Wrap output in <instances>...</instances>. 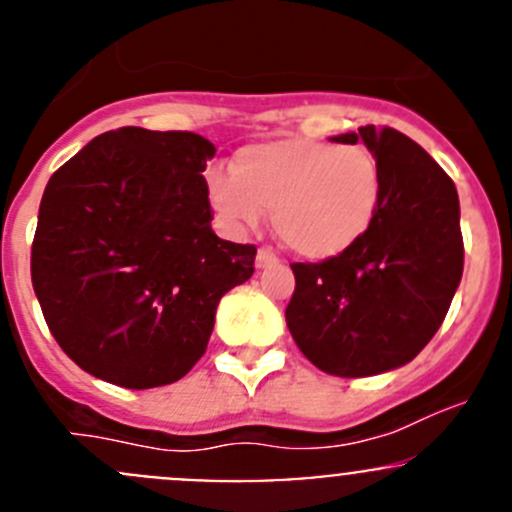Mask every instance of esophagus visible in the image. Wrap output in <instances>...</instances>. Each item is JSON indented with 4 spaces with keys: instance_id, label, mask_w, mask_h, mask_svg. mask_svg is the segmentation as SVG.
<instances>
[{
    "instance_id": "obj_1",
    "label": "esophagus",
    "mask_w": 512,
    "mask_h": 512,
    "mask_svg": "<svg viewBox=\"0 0 512 512\" xmlns=\"http://www.w3.org/2000/svg\"><path fill=\"white\" fill-rule=\"evenodd\" d=\"M275 262H280V257L275 255L272 247H260V250H257V267H270L275 265Z\"/></svg>"
}]
</instances>
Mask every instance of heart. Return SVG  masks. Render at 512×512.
I'll use <instances>...</instances> for the list:
<instances>
[{"label":"heart","instance_id":"heart-1","mask_svg":"<svg viewBox=\"0 0 512 512\" xmlns=\"http://www.w3.org/2000/svg\"><path fill=\"white\" fill-rule=\"evenodd\" d=\"M208 185L223 218L255 227L267 210L277 237L307 260H329L354 247L381 205L379 160L361 143H257L237 153L232 173L213 170Z\"/></svg>","mask_w":512,"mask_h":512}]
</instances>
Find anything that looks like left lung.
<instances>
[{
    "mask_svg": "<svg viewBox=\"0 0 512 512\" xmlns=\"http://www.w3.org/2000/svg\"><path fill=\"white\" fill-rule=\"evenodd\" d=\"M332 141H364L379 160V215L342 255L294 262L285 317L317 369L356 379L409 364L443 324L463 275L461 208L446 170L404 133L361 126Z\"/></svg>",
    "mask_w": 512,
    "mask_h": 512,
    "instance_id": "left-lung-1",
    "label": "left lung"
}]
</instances>
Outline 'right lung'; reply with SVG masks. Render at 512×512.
Here are the masks:
<instances>
[{"label":"right lung","instance_id":"obj_1","mask_svg":"<svg viewBox=\"0 0 512 512\" xmlns=\"http://www.w3.org/2000/svg\"><path fill=\"white\" fill-rule=\"evenodd\" d=\"M215 146L190 131L126 126L49 178L32 285L71 361L123 389L183 379L208 349L220 297L255 272V245L215 235L203 170Z\"/></svg>","mask_w":512,"mask_h":512}]
</instances>
